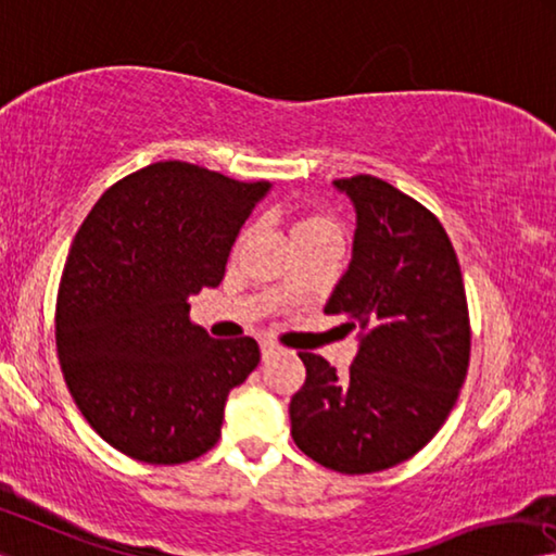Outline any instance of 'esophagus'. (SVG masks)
<instances>
[{
    "label": "esophagus",
    "mask_w": 556,
    "mask_h": 556,
    "mask_svg": "<svg viewBox=\"0 0 556 556\" xmlns=\"http://www.w3.org/2000/svg\"><path fill=\"white\" fill-rule=\"evenodd\" d=\"M260 349H262V358H264V361H267L269 356H275L277 351H279L277 343H269V341H262V343H260Z\"/></svg>",
    "instance_id": "obj_1"
}]
</instances>
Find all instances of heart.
I'll use <instances>...</instances> for the list:
<instances>
[{
	"mask_svg": "<svg viewBox=\"0 0 556 556\" xmlns=\"http://www.w3.org/2000/svg\"><path fill=\"white\" fill-rule=\"evenodd\" d=\"M247 237H250V230H244L240 237H237L235 250H242ZM316 237H337V240H341V230L329 215H321V213H306V215L294 219V223H292V242L316 240Z\"/></svg>",
	"mask_w": 556,
	"mask_h": 556,
	"instance_id": "b5f03b06",
	"label": "heart"
}]
</instances>
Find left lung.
Listing matches in <instances>:
<instances>
[{
    "label": "left lung",
    "instance_id": "left-lung-1",
    "mask_svg": "<svg viewBox=\"0 0 556 556\" xmlns=\"http://www.w3.org/2000/svg\"><path fill=\"white\" fill-rule=\"evenodd\" d=\"M356 210L354 252L326 314L358 331L351 368L299 354L306 381L289 418L299 451L366 475L416 455L443 426L468 374L470 319L460 264L443 225L374 175L333 180Z\"/></svg>",
    "mask_w": 556,
    "mask_h": 556
}]
</instances>
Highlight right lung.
<instances>
[{"instance_id": "obj_1", "label": "right lung", "mask_w": 556, "mask_h": 556, "mask_svg": "<svg viewBox=\"0 0 556 556\" xmlns=\"http://www.w3.org/2000/svg\"><path fill=\"white\" fill-rule=\"evenodd\" d=\"M269 182L153 163L113 185L74 237L56 299L61 371L105 443L151 465L217 443L225 401L260 364L250 337L217 341L190 319L217 287Z\"/></svg>"}]
</instances>
